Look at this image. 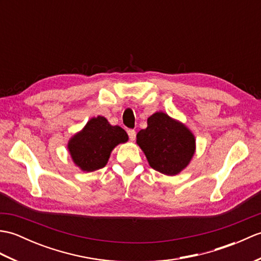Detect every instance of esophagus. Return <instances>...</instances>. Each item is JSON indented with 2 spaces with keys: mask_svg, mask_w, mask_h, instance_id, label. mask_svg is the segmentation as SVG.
I'll return each mask as SVG.
<instances>
[{
  "mask_svg": "<svg viewBox=\"0 0 261 261\" xmlns=\"http://www.w3.org/2000/svg\"><path fill=\"white\" fill-rule=\"evenodd\" d=\"M127 135H129V138L131 141H134L136 139V131L135 130H129L127 131Z\"/></svg>",
  "mask_w": 261,
  "mask_h": 261,
  "instance_id": "34e87169",
  "label": "esophagus"
}]
</instances>
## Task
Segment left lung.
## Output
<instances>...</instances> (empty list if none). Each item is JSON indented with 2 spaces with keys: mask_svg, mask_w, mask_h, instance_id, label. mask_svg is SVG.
Instances as JSON below:
<instances>
[{
  "mask_svg": "<svg viewBox=\"0 0 261 261\" xmlns=\"http://www.w3.org/2000/svg\"><path fill=\"white\" fill-rule=\"evenodd\" d=\"M147 124L138 132L137 145L150 167L164 175L179 174L195 153V136L182 122L160 111L149 116Z\"/></svg>",
  "mask_w": 261,
  "mask_h": 261,
  "instance_id": "8db88e82",
  "label": "left lung"
}]
</instances>
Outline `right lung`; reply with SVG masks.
Listing matches in <instances>:
<instances>
[{
  "mask_svg": "<svg viewBox=\"0 0 261 261\" xmlns=\"http://www.w3.org/2000/svg\"><path fill=\"white\" fill-rule=\"evenodd\" d=\"M127 140L129 137L121 126L111 125L104 116L98 115L70 138L67 149L77 167L91 173L105 167L113 149Z\"/></svg>",
  "mask_w": 261,
  "mask_h": 261,
  "instance_id": "obj_1",
  "label": "right lung"
}]
</instances>
